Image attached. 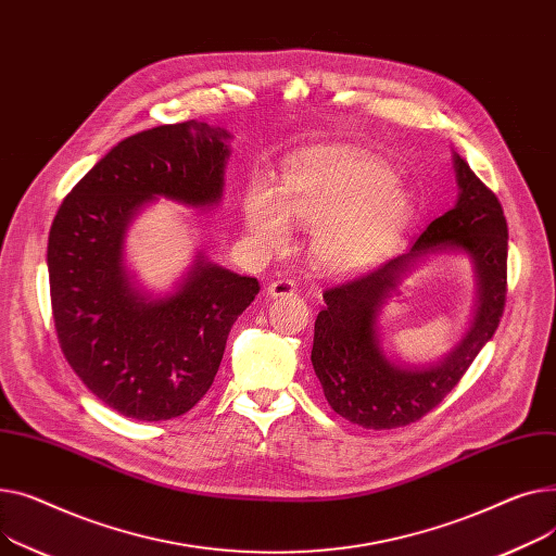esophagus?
<instances>
[{
    "label": "esophagus",
    "mask_w": 556,
    "mask_h": 556,
    "mask_svg": "<svg viewBox=\"0 0 556 556\" xmlns=\"http://www.w3.org/2000/svg\"><path fill=\"white\" fill-rule=\"evenodd\" d=\"M293 293H296V285L291 280H274L267 287L269 299H285V296H293Z\"/></svg>",
    "instance_id": "34e87169"
}]
</instances>
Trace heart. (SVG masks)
I'll list each match as a JSON object with an SVG mask.
<instances>
[{
    "label": "heart",
    "instance_id": "1",
    "mask_svg": "<svg viewBox=\"0 0 556 556\" xmlns=\"http://www.w3.org/2000/svg\"><path fill=\"white\" fill-rule=\"evenodd\" d=\"M413 204L381 163L323 152L287 163L276 190L253 186L244 202L249 233L269 249L287 242L289 226H316L314 255L330 271L368 265L408 224Z\"/></svg>",
    "mask_w": 556,
    "mask_h": 556
}]
</instances>
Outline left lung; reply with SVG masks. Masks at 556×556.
<instances>
[{"label": "left lung", "mask_w": 556, "mask_h": 556, "mask_svg": "<svg viewBox=\"0 0 556 556\" xmlns=\"http://www.w3.org/2000/svg\"><path fill=\"white\" fill-rule=\"evenodd\" d=\"M455 175L460 186L458 204L433 219L408 253L323 291L325 307L314 323L312 366L334 413L364 429H397L431 413L458 386L503 318L507 219L496 194L460 154H455ZM444 248L469 252L477 265L481 301L475 325L466 341L438 367L400 369L378 350L374 307L417 256Z\"/></svg>", "instance_id": "8db88e82"}]
</instances>
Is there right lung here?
<instances>
[{"label":"right lung","instance_id":"1","mask_svg":"<svg viewBox=\"0 0 556 556\" xmlns=\"http://www.w3.org/2000/svg\"><path fill=\"white\" fill-rule=\"evenodd\" d=\"M226 139L198 121L143 129L98 161L53 217L47 265L58 343L91 393L125 417L161 421L198 404L260 291L255 278L200 260L173 296L150 301L123 267V236L139 206L219 202Z\"/></svg>","mask_w":556,"mask_h":556}]
</instances>
